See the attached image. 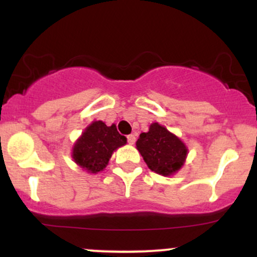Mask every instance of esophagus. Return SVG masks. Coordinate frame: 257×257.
<instances>
[{
  "instance_id": "obj_1",
  "label": "esophagus",
  "mask_w": 257,
  "mask_h": 257,
  "mask_svg": "<svg viewBox=\"0 0 257 257\" xmlns=\"http://www.w3.org/2000/svg\"><path fill=\"white\" fill-rule=\"evenodd\" d=\"M126 139H128V143L131 144V145H134L135 141H137V138H135V135H134V134L128 135V137H126Z\"/></svg>"
}]
</instances>
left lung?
I'll list each match as a JSON object with an SVG mask.
<instances>
[{
    "label": "left lung",
    "instance_id": "left-lung-1",
    "mask_svg": "<svg viewBox=\"0 0 257 257\" xmlns=\"http://www.w3.org/2000/svg\"><path fill=\"white\" fill-rule=\"evenodd\" d=\"M137 149L147 167L162 176H172L184 167L188 149L181 139L164 125L155 122L147 133H141Z\"/></svg>",
    "mask_w": 257,
    "mask_h": 257
}]
</instances>
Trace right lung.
Segmentation results:
<instances>
[{"mask_svg": "<svg viewBox=\"0 0 257 257\" xmlns=\"http://www.w3.org/2000/svg\"><path fill=\"white\" fill-rule=\"evenodd\" d=\"M126 144L116 124L107 126L102 120L91 122L72 147V159L88 174H98L108 164L112 153Z\"/></svg>", "mask_w": 257, "mask_h": 257, "instance_id": "add662e5", "label": "right lung"}]
</instances>
